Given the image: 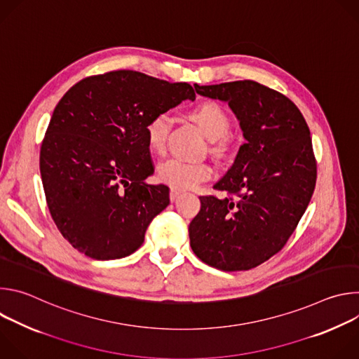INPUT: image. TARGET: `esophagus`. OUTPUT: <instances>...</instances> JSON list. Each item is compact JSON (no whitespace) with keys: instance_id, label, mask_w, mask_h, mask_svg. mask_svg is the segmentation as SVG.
Instances as JSON below:
<instances>
[{"instance_id":"34e87169","label":"esophagus","mask_w":359,"mask_h":359,"mask_svg":"<svg viewBox=\"0 0 359 359\" xmlns=\"http://www.w3.org/2000/svg\"><path fill=\"white\" fill-rule=\"evenodd\" d=\"M183 193L180 191V190H176V189H172L170 190V201L172 203H175V201H177V198L182 196Z\"/></svg>"}]
</instances>
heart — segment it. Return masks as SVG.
Instances as JSON below:
<instances>
[{"instance_id":"b5f03b06","label":"heart","mask_w":359,"mask_h":359,"mask_svg":"<svg viewBox=\"0 0 359 359\" xmlns=\"http://www.w3.org/2000/svg\"><path fill=\"white\" fill-rule=\"evenodd\" d=\"M190 118L200 126L210 140H213V150L224 153L230 146L229 130L231 126L227 112L215 102H206L198 105ZM172 119L169 114L161 112L151 116L146 123L144 133L150 151L162 155L166 149V140L170 130ZM213 169L204 162H186L182 159H169L159 166V179L176 190H186L198 186L201 182L210 179Z\"/></svg>"}]
</instances>
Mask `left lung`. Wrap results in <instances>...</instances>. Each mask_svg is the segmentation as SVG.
Wrapping results in <instances>:
<instances>
[{
	"label": "left lung",
	"instance_id": "1",
	"mask_svg": "<svg viewBox=\"0 0 359 359\" xmlns=\"http://www.w3.org/2000/svg\"><path fill=\"white\" fill-rule=\"evenodd\" d=\"M194 89L227 102L245 143L213 186L227 196H200L190 245L215 269L250 270L285 245L311 200L317 162L310 129L294 102L259 82L196 83Z\"/></svg>",
	"mask_w": 359,
	"mask_h": 359
}]
</instances>
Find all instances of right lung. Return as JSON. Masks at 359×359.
I'll return each instance as SVG.
<instances>
[{"instance_id":"right-lung-1","label":"right lung","mask_w":359,"mask_h":359,"mask_svg":"<svg viewBox=\"0 0 359 359\" xmlns=\"http://www.w3.org/2000/svg\"><path fill=\"white\" fill-rule=\"evenodd\" d=\"M184 99H196L186 82L123 69L88 76L58 102L39 170L49 213L79 252L95 260L126 257L169 206V187L144 182L155 172L144 128Z\"/></svg>"}]
</instances>
